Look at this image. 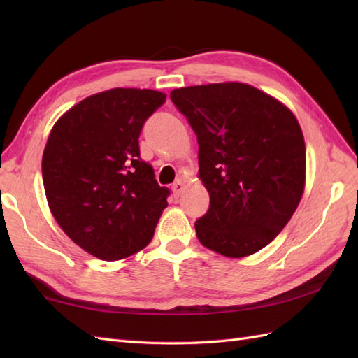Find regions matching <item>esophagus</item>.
<instances>
[{"mask_svg":"<svg viewBox=\"0 0 358 358\" xmlns=\"http://www.w3.org/2000/svg\"><path fill=\"white\" fill-rule=\"evenodd\" d=\"M183 189H185V185L181 183L180 180L175 181V183L172 185V191H173V195H175V196H180L181 192H183Z\"/></svg>","mask_w":358,"mask_h":358,"instance_id":"esophagus-1","label":"esophagus"}]
</instances>
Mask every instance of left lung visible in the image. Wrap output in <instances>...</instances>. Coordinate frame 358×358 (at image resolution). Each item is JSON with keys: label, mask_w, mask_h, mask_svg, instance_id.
Segmentation results:
<instances>
[{"label": "left lung", "mask_w": 358, "mask_h": 358, "mask_svg": "<svg viewBox=\"0 0 358 358\" xmlns=\"http://www.w3.org/2000/svg\"><path fill=\"white\" fill-rule=\"evenodd\" d=\"M171 100L199 141L210 204L195 222L203 246L240 258L277 237L305 189L299 121L275 98L243 83L175 89Z\"/></svg>", "instance_id": "obj_1"}]
</instances>
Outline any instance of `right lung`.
I'll return each instance as SVG.
<instances>
[{
    "label": "right lung",
    "mask_w": 358,
    "mask_h": 358,
    "mask_svg": "<svg viewBox=\"0 0 358 358\" xmlns=\"http://www.w3.org/2000/svg\"><path fill=\"white\" fill-rule=\"evenodd\" d=\"M166 101L150 89H110L80 101L52 127L43 183L52 215L73 243L121 260L154 237L171 191L140 158L146 120Z\"/></svg>",
    "instance_id": "right-lung-1"
}]
</instances>
